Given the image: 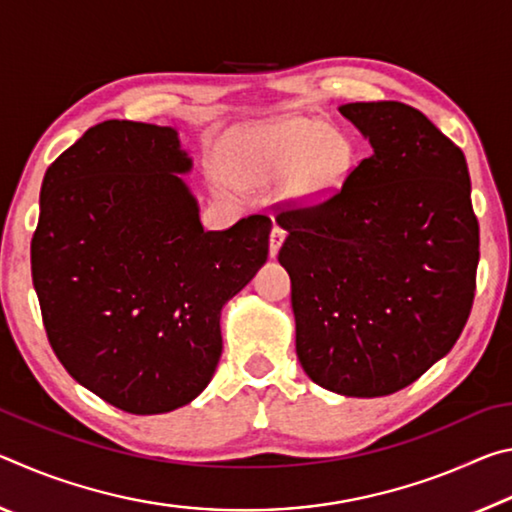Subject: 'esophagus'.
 <instances>
[{
  "mask_svg": "<svg viewBox=\"0 0 512 512\" xmlns=\"http://www.w3.org/2000/svg\"><path fill=\"white\" fill-rule=\"evenodd\" d=\"M284 235H287V232H284V230L280 228V225H273L271 241H268V253H271V257H275L277 250H280L282 241H284Z\"/></svg>",
  "mask_w": 512,
  "mask_h": 512,
  "instance_id": "1",
  "label": "esophagus"
}]
</instances>
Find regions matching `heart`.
Returning a JSON list of instances; mask_svg holds the SVG:
<instances>
[{
  "label": "heart",
  "mask_w": 512,
  "mask_h": 512,
  "mask_svg": "<svg viewBox=\"0 0 512 512\" xmlns=\"http://www.w3.org/2000/svg\"><path fill=\"white\" fill-rule=\"evenodd\" d=\"M244 160L255 176H289V194L296 201H318L336 192L348 176L352 146L320 121H289L259 135Z\"/></svg>",
  "instance_id": "obj_1"
}]
</instances>
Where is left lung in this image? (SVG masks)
I'll use <instances>...</instances> for the list:
<instances>
[{
  "instance_id": "8db88e82",
  "label": "left lung",
  "mask_w": 512,
  "mask_h": 512,
  "mask_svg": "<svg viewBox=\"0 0 512 512\" xmlns=\"http://www.w3.org/2000/svg\"><path fill=\"white\" fill-rule=\"evenodd\" d=\"M372 146L339 192L277 216L289 232L296 352L345 397L402 391L454 348L470 316L479 223L463 151L400 101L339 108Z\"/></svg>"
}]
</instances>
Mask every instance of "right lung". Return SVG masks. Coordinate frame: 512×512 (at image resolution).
Masks as SVG:
<instances>
[{
	"label": "right lung",
	"instance_id": "add662e5",
	"mask_svg": "<svg viewBox=\"0 0 512 512\" xmlns=\"http://www.w3.org/2000/svg\"><path fill=\"white\" fill-rule=\"evenodd\" d=\"M171 126L110 119L45 173L31 275L58 361L117 409L155 415L205 391L221 309L268 257L264 214L203 230Z\"/></svg>",
	"mask_w": 512,
	"mask_h": 512
}]
</instances>
